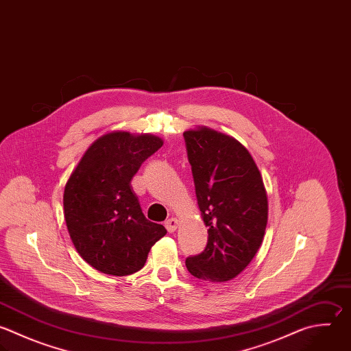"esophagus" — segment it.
Wrapping results in <instances>:
<instances>
[{
	"mask_svg": "<svg viewBox=\"0 0 351 351\" xmlns=\"http://www.w3.org/2000/svg\"><path fill=\"white\" fill-rule=\"evenodd\" d=\"M178 225H180V222H178L177 218H170V219H167V221L165 222V226H166V229H167L170 233H171V232H176L177 228H178Z\"/></svg>",
	"mask_w": 351,
	"mask_h": 351,
	"instance_id": "34e87169",
	"label": "esophagus"
}]
</instances>
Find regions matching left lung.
<instances>
[{"label": "left lung", "instance_id": "1", "mask_svg": "<svg viewBox=\"0 0 351 351\" xmlns=\"http://www.w3.org/2000/svg\"><path fill=\"white\" fill-rule=\"evenodd\" d=\"M202 218L208 228L204 251L185 261L200 280L223 282L240 274L258 252L267 223L262 176L236 138L199 126L184 132Z\"/></svg>", "mask_w": 351, "mask_h": 351}]
</instances>
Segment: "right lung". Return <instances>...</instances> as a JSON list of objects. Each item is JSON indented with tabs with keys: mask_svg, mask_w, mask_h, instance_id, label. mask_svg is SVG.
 Wrapping results in <instances>:
<instances>
[{
	"mask_svg": "<svg viewBox=\"0 0 351 351\" xmlns=\"http://www.w3.org/2000/svg\"><path fill=\"white\" fill-rule=\"evenodd\" d=\"M162 145L152 134L111 132L86 149L71 173L63 196L67 229L78 254L96 270L111 276L138 271L167 233L145 218L130 184Z\"/></svg>",
	"mask_w": 351,
	"mask_h": 351,
	"instance_id": "obj_1",
	"label": "right lung"
}]
</instances>
